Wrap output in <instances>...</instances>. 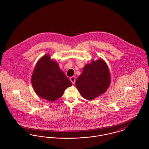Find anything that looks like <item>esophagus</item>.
Segmentation results:
<instances>
[{
  "mask_svg": "<svg viewBox=\"0 0 149 149\" xmlns=\"http://www.w3.org/2000/svg\"><path fill=\"white\" fill-rule=\"evenodd\" d=\"M75 79H76L75 76H72V77H71V78H70V81H71V83H72V84H74V83H75Z\"/></svg>",
  "mask_w": 149,
  "mask_h": 149,
  "instance_id": "esophagus-1",
  "label": "esophagus"
}]
</instances>
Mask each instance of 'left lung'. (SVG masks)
<instances>
[{
	"label": "left lung",
	"instance_id": "1",
	"mask_svg": "<svg viewBox=\"0 0 149 149\" xmlns=\"http://www.w3.org/2000/svg\"><path fill=\"white\" fill-rule=\"evenodd\" d=\"M110 82L108 68L104 61L100 59L85 65L75 85L84 98L91 100L105 92Z\"/></svg>",
	"mask_w": 149,
	"mask_h": 149
}]
</instances>
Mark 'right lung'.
Listing matches in <instances>:
<instances>
[{"mask_svg": "<svg viewBox=\"0 0 149 149\" xmlns=\"http://www.w3.org/2000/svg\"><path fill=\"white\" fill-rule=\"evenodd\" d=\"M32 84L38 96L53 102L62 97L64 91L72 83L61 71L56 62L51 60L49 55H46L36 65Z\"/></svg>", "mask_w": 149, "mask_h": 149, "instance_id": "right-lung-1", "label": "right lung"}]
</instances>
